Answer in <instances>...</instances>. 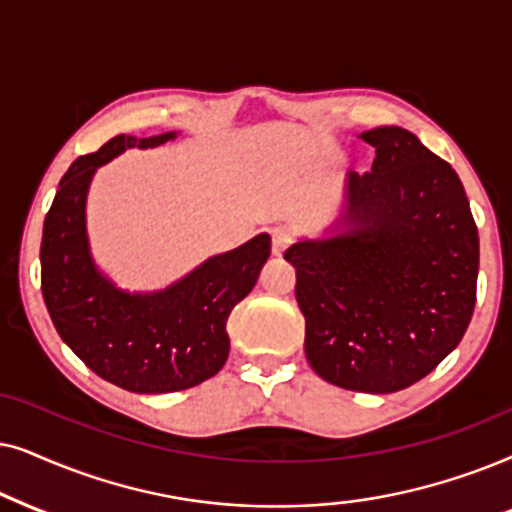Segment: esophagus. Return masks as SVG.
<instances>
[{
    "label": "esophagus",
    "mask_w": 512,
    "mask_h": 512,
    "mask_svg": "<svg viewBox=\"0 0 512 512\" xmlns=\"http://www.w3.org/2000/svg\"><path fill=\"white\" fill-rule=\"evenodd\" d=\"M290 243H292V234L288 229L271 231V250H274V255H283V252L288 250Z\"/></svg>",
    "instance_id": "34e87169"
}]
</instances>
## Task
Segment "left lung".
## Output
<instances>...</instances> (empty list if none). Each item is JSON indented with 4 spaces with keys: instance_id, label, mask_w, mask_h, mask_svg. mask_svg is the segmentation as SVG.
<instances>
[{
    "instance_id": "left-lung-1",
    "label": "left lung",
    "mask_w": 512,
    "mask_h": 512,
    "mask_svg": "<svg viewBox=\"0 0 512 512\" xmlns=\"http://www.w3.org/2000/svg\"><path fill=\"white\" fill-rule=\"evenodd\" d=\"M372 170L349 173L344 231L285 250L297 269L304 351L318 377L395 393L433 372L466 335L480 241L459 175L405 128L360 135Z\"/></svg>"
}]
</instances>
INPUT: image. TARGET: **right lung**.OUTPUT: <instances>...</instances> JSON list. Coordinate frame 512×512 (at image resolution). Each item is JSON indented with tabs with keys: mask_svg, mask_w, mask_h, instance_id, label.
<instances>
[{
	"mask_svg": "<svg viewBox=\"0 0 512 512\" xmlns=\"http://www.w3.org/2000/svg\"><path fill=\"white\" fill-rule=\"evenodd\" d=\"M152 138L117 135L79 156L60 180L42 236V295L63 342L109 384L133 393L185 391L227 363V318L255 288L271 255L269 234L210 257L166 290L124 292L95 267L86 236V194L95 168Z\"/></svg>",
	"mask_w": 512,
	"mask_h": 512,
	"instance_id": "right-lung-1",
	"label": "right lung"
}]
</instances>
